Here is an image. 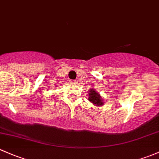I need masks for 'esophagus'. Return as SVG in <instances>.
Here are the masks:
<instances>
[{
  "label": "esophagus",
  "mask_w": 159,
  "mask_h": 159,
  "mask_svg": "<svg viewBox=\"0 0 159 159\" xmlns=\"http://www.w3.org/2000/svg\"><path fill=\"white\" fill-rule=\"evenodd\" d=\"M70 83H75V84H76V83H77V80H70Z\"/></svg>",
  "instance_id": "1"
}]
</instances>
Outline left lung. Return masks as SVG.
I'll return each instance as SVG.
<instances>
[{
	"label": "left lung",
	"mask_w": 159,
	"mask_h": 159,
	"mask_svg": "<svg viewBox=\"0 0 159 159\" xmlns=\"http://www.w3.org/2000/svg\"><path fill=\"white\" fill-rule=\"evenodd\" d=\"M89 100L92 102V103L95 104V105H103V100L101 98L99 94L97 93L95 89L89 90Z\"/></svg>",
	"instance_id": "obj_1"
}]
</instances>
